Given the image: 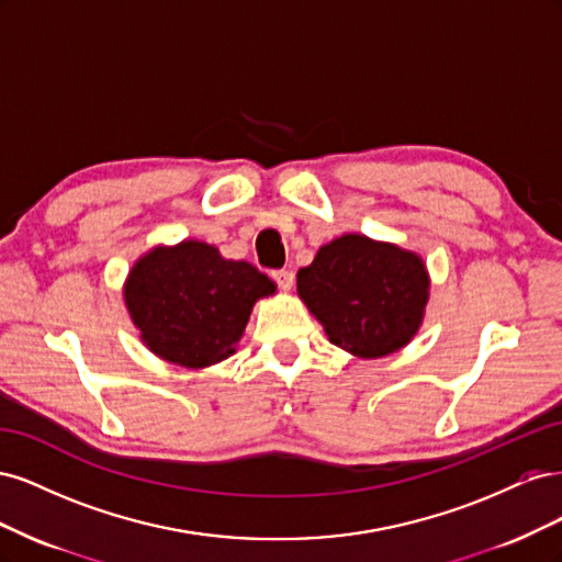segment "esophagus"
Segmentation results:
<instances>
[{"label": "esophagus", "instance_id": "1", "mask_svg": "<svg viewBox=\"0 0 562 562\" xmlns=\"http://www.w3.org/2000/svg\"><path fill=\"white\" fill-rule=\"evenodd\" d=\"M271 279L279 283L281 291H291L293 281H295V274H293L291 269H277V271H271Z\"/></svg>", "mask_w": 562, "mask_h": 562}]
</instances>
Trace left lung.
Masks as SVG:
<instances>
[{
  "label": "left lung",
  "mask_w": 562,
  "mask_h": 562,
  "mask_svg": "<svg viewBox=\"0 0 562 562\" xmlns=\"http://www.w3.org/2000/svg\"><path fill=\"white\" fill-rule=\"evenodd\" d=\"M297 295L333 345L359 359H382L419 330L429 274L417 252L345 234L297 271Z\"/></svg>",
  "instance_id": "1"
}]
</instances>
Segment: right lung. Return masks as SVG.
<instances>
[{"mask_svg":"<svg viewBox=\"0 0 562 562\" xmlns=\"http://www.w3.org/2000/svg\"><path fill=\"white\" fill-rule=\"evenodd\" d=\"M274 291L252 265L187 239L145 252L128 271L124 302L149 351L199 370L236 351L252 304Z\"/></svg>","mask_w":562,"mask_h":562,"instance_id":"add662e5","label":"right lung"}]
</instances>
